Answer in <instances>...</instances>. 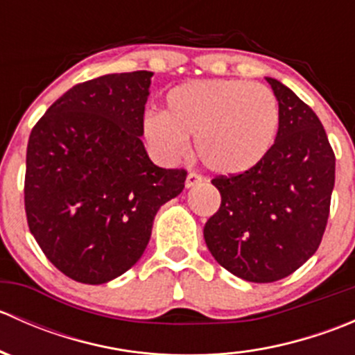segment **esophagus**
Masks as SVG:
<instances>
[{"label":"esophagus","mask_w":355,"mask_h":355,"mask_svg":"<svg viewBox=\"0 0 355 355\" xmlns=\"http://www.w3.org/2000/svg\"><path fill=\"white\" fill-rule=\"evenodd\" d=\"M202 180H204L202 175L194 173V171H191V173L187 175V178H185V187H187V189L196 187V185H199Z\"/></svg>","instance_id":"34e87169"}]
</instances>
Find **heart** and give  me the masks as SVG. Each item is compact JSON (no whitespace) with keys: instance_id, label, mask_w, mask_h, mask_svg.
Returning a JSON list of instances; mask_svg holds the SVG:
<instances>
[{"instance_id":"b5f03b06","label":"heart","mask_w":355,"mask_h":355,"mask_svg":"<svg viewBox=\"0 0 355 355\" xmlns=\"http://www.w3.org/2000/svg\"><path fill=\"white\" fill-rule=\"evenodd\" d=\"M278 99L270 87L237 78L182 85L168 94L166 111L144 116V135L168 161L189 151L196 139L200 163L211 171L235 175L256 166L277 137Z\"/></svg>"}]
</instances>
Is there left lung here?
Wrapping results in <instances>:
<instances>
[{
    "label": "left lung",
    "instance_id": "1",
    "mask_svg": "<svg viewBox=\"0 0 355 355\" xmlns=\"http://www.w3.org/2000/svg\"><path fill=\"white\" fill-rule=\"evenodd\" d=\"M280 125L275 144L250 170L218 175L220 209L206 221L214 259L254 284L299 270L321 244L335 185V153L320 118L275 78Z\"/></svg>",
    "mask_w": 355,
    "mask_h": 355
}]
</instances>
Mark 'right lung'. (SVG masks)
I'll use <instances>...</instances> for the list:
<instances>
[{"label":"right lung","instance_id":"obj_1","mask_svg":"<svg viewBox=\"0 0 355 355\" xmlns=\"http://www.w3.org/2000/svg\"><path fill=\"white\" fill-rule=\"evenodd\" d=\"M151 77L139 70L73 85L28 137V230L44 256L80 284H106L130 270L157 209L185 187L187 171L156 166L141 141Z\"/></svg>","mask_w":355,"mask_h":355}]
</instances>
